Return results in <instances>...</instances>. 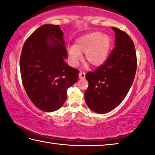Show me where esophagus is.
Wrapping results in <instances>:
<instances>
[{
	"label": "esophagus",
	"instance_id": "1",
	"mask_svg": "<svg viewBox=\"0 0 155 155\" xmlns=\"http://www.w3.org/2000/svg\"><path fill=\"white\" fill-rule=\"evenodd\" d=\"M78 77H79V78H81V79H83V78H85V73L84 72L81 71L79 72V74H78Z\"/></svg>",
	"mask_w": 155,
	"mask_h": 155
}]
</instances>
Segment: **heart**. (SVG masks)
<instances>
[{
	"mask_svg": "<svg viewBox=\"0 0 155 155\" xmlns=\"http://www.w3.org/2000/svg\"><path fill=\"white\" fill-rule=\"evenodd\" d=\"M112 39L107 34L100 31H93L78 38L74 47L70 48L68 55L70 62L77 66L85 54V60L92 66H99L104 63L108 56Z\"/></svg>",
	"mask_w": 155,
	"mask_h": 155,
	"instance_id": "b5f03b06",
	"label": "heart"
}]
</instances>
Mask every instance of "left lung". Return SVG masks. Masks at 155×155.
<instances>
[{"label":"left lung","instance_id":"1","mask_svg":"<svg viewBox=\"0 0 155 155\" xmlns=\"http://www.w3.org/2000/svg\"><path fill=\"white\" fill-rule=\"evenodd\" d=\"M115 32V47L104 64L85 77L88 87L85 93L87 106L104 114L117 107L125 99L136 74L137 61L133 41L125 31L112 28Z\"/></svg>","mask_w":155,"mask_h":155}]
</instances>
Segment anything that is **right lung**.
Segmentation results:
<instances>
[{
  "instance_id": "right-lung-1",
  "label": "right lung",
  "mask_w": 155,
  "mask_h": 155,
  "mask_svg": "<svg viewBox=\"0 0 155 155\" xmlns=\"http://www.w3.org/2000/svg\"><path fill=\"white\" fill-rule=\"evenodd\" d=\"M67 56L59 25H43L24 43L20 58L22 82L31 101L44 112L60 108L67 89L77 81L79 71L65 62Z\"/></svg>"
}]
</instances>
